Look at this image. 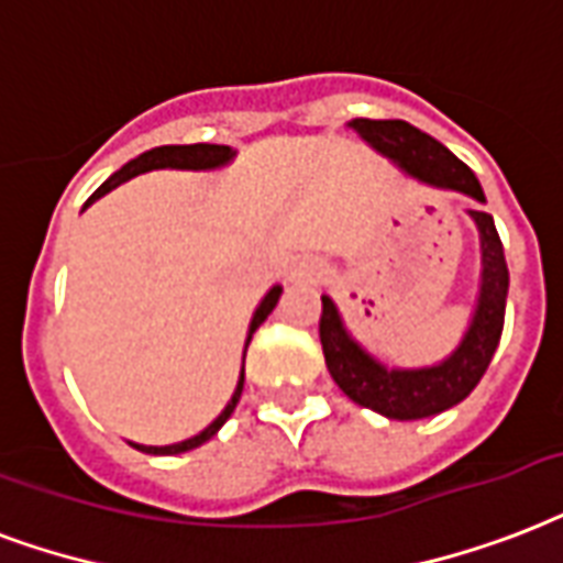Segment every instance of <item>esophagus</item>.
<instances>
[{
  "label": "esophagus",
  "mask_w": 563,
  "mask_h": 563,
  "mask_svg": "<svg viewBox=\"0 0 563 563\" xmlns=\"http://www.w3.org/2000/svg\"><path fill=\"white\" fill-rule=\"evenodd\" d=\"M322 276H325V267H322V261L317 258L296 261L294 269H290V278H294V282H320Z\"/></svg>",
  "instance_id": "34e87169"
}]
</instances>
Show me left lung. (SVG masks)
<instances>
[{
	"label": "left lung",
	"mask_w": 563,
	"mask_h": 563,
	"mask_svg": "<svg viewBox=\"0 0 563 563\" xmlns=\"http://www.w3.org/2000/svg\"><path fill=\"white\" fill-rule=\"evenodd\" d=\"M350 129L367 143L369 150L394 161L405 176L422 185L455 190L478 205H485V190L473 176V169L438 143L431 134L413 129L405 120H352ZM478 232L482 273H478L476 308L470 313L467 331L446 358L429 367H390L378 361L364 343L346 329L341 308L331 296H322L320 341L325 367L334 385L350 396L352 402L382 413L387 420H422L443 413L473 394L482 382L487 364L494 358L505 322L508 299V264L503 241L496 234L494 217L482 208H467Z\"/></svg>",
	"instance_id": "left-lung-1"
}]
</instances>
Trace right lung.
<instances>
[{
  "label": "right lung",
  "instance_id": "add662e5",
  "mask_svg": "<svg viewBox=\"0 0 563 563\" xmlns=\"http://www.w3.org/2000/svg\"><path fill=\"white\" fill-rule=\"evenodd\" d=\"M234 155H238V152H234L232 146H217V143H194V146H155V150L143 152V155H137L134 161H129L123 169H117L114 176L96 187V194L87 199L85 208L87 205H93L96 199H102L104 194H111L114 187H120L123 181H129V178L141 176V173H152V169H194V173H208V169H220V167H225V164H232ZM278 296H282V285H273L267 294H264V299L258 302L255 313H252L250 331H246V343H243V361H246V350H250L252 334H255L261 322L267 320L269 313H273V308L278 305ZM241 394H243V364H241V376H238V385H234L232 399H229V402H225V408L217 413V420L208 422V426H205L199 434H194V438H187V440H178V443H169V446H146V443H132V446L141 449V452H146V455H181V452H190V449L202 446L205 440H211L213 434H217V431L225 426V420L232 417V411L238 408V402H241Z\"/></svg>",
  "mask_w": 563,
  "mask_h": 563
}]
</instances>
